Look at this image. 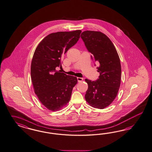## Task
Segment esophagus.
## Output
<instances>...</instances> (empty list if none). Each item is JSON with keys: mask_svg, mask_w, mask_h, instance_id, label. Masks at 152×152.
<instances>
[{"mask_svg": "<svg viewBox=\"0 0 152 152\" xmlns=\"http://www.w3.org/2000/svg\"><path fill=\"white\" fill-rule=\"evenodd\" d=\"M77 81H78V83H79V82H82L83 81V78H81V77H77Z\"/></svg>", "mask_w": 152, "mask_h": 152, "instance_id": "1", "label": "esophagus"}]
</instances>
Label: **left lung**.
Returning a JSON list of instances; mask_svg holds the SVG:
<instances>
[{
  "label": "left lung",
  "instance_id": "1",
  "mask_svg": "<svg viewBox=\"0 0 152 152\" xmlns=\"http://www.w3.org/2000/svg\"><path fill=\"white\" fill-rule=\"evenodd\" d=\"M88 51L99 62L100 73L96 81L85 79L88 89L85 100L94 108L103 109L114 100L121 83V64L119 56L113 42L104 33L85 31L81 34Z\"/></svg>",
  "mask_w": 152,
  "mask_h": 152
}]
</instances>
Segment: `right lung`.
<instances>
[{"mask_svg":"<svg viewBox=\"0 0 152 152\" xmlns=\"http://www.w3.org/2000/svg\"><path fill=\"white\" fill-rule=\"evenodd\" d=\"M81 33V30L52 33L39 42L34 51L31 66L34 91L49 110H60L67 105L77 83L76 77L56 68L61 67L62 56L77 43Z\"/></svg>","mask_w":152,"mask_h":152,"instance_id":"obj_1","label":"right lung"}]
</instances>
